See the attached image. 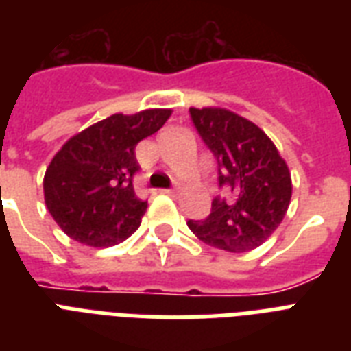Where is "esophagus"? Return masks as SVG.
I'll use <instances>...</instances> for the list:
<instances>
[{"label":"esophagus","mask_w":351,"mask_h":351,"mask_svg":"<svg viewBox=\"0 0 351 351\" xmlns=\"http://www.w3.org/2000/svg\"><path fill=\"white\" fill-rule=\"evenodd\" d=\"M165 195H176L178 193V187H173V189H165Z\"/></svg>","instance_id":"34e87169"}]
</instances>
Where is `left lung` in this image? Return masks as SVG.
<instances>
[{"label":"left lung","mask_w":351,"mask_h":351,"mask_svg":"<svg viewBox=\"0 0 351 351\" xmlns=\"http://www.w3.org/2000/svg\"><path fill=\"white\" fill-rule=\"evenodd\" d=\"M191 120L219 162V184L231 198L217 197L206 220H189L198 239L242 253L264 244L282 222L291 200V173L261 127L222 107H191Z\"/></svg>","instance_id":"obj_1"}]
</instances>
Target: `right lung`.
<instances>
[{"instance_id": "add662e5", "label": "right lung", "mask_w": 351, "mask_h": 351, "mask_svg": "<svg viewBox=\"0 0 351 351\" xmlns=\"http://www.w3.org/2000/svg\"><path fill=\"white\" fill-rule=\"evenodd\" d=\"M171 112H118L63 143L43 178L45 206L63 233L80 244L107 247L138 230L147 202L132 187L140 169L134 147L158 131Z\"/></svg>"}]
</instances>
